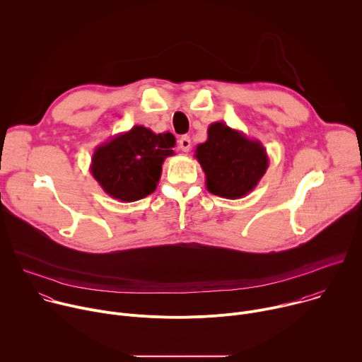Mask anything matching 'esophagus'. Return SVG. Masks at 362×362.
I'll return each instance as SVG.
<instances>
[{"label": "esophagus", "mask_w": 362, "mask_h": 362, "mask_svg": "<svg viewBox=\"0 0 362 362\" xmlns=\"http://www.w3.org/2000/svg\"><path fill=\"white\" fill-rule=\"evenodd\" d=\"M192 147V141H190V137L189 136H182L179 139V148L182 151H189Z\"/></svg>", "instance_id": "34e87169"}]
</instances>
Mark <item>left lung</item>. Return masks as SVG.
<instances>
[{
    "instance_id": "8db88e82",
    "label": "left lung",
    "mask_w": 362,
    "mask_h": 362,
    "mask_svg": "<svg viewBox=\"0 0 362 362\" xmlns=\"http://www.w3.org/2000/svg\"><path fill=\"white\" fill-rule=\"evenodd\" d=\"M194 158L206 176V189L225 199L250 193L267 173L264 144L222 122L208 127V140L196 146Z\"/></svg>"
}]
</instances>
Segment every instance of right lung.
<instances>
[{"mask_svg": "<svg viewBox=\"0 0 362 362\" xmlns=\"http://www.w3.org/2000/svg\"><path fill=\"white\" fill-rule=\"evenodd\" d=\"M176 139L172 133H153L133 126L95 147L90 172L110 197L136 202L151 194L162 176V165L173 156Z\"/></svg>", "mask_w": 362, "mask_h": 362, "instance_id": "1", "label": "right lung"}]
</instances>
